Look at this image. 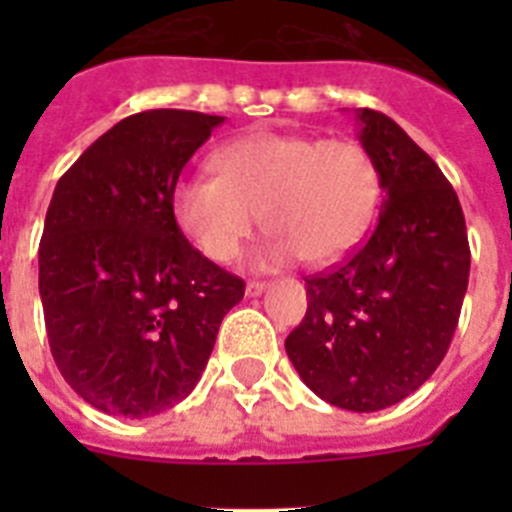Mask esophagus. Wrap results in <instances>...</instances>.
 Here are the masks:
<instances>
[{"label": "esophagus", "mask_w": 512, "mask_h": 512, "mask_svg": "<svg viewBox=\"0 0 512 512\" xmlns=\"http://www.w3.org/2000/svg\"><path fill=\"white\" fill-rule=\"evenodd\" d=\"M266 287H269V284H266V282H248V284H246V297H259V295H264Z\"/></svg>", "instance_id": "1"}]
</instances>
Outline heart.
<instances>
[{
    "label": "heart",
    "mask_w": 512,
    "mask_h": 512,
    "mask_svg": "<svg viewBox=\"0 0 512 512\" xmlns=\"http://www.w3.org/2000/svg\"><path fill=\"white\" fill-rule=\"evenodd\" d=\"M215 176H189L174 187L182 233L217 264H230L261 223L274 233L264 264L300 256L320 266L364 238L379 202L372 156L346 138L253 133L210 158Z\"/></svg>",
    "instance_id": "heart-1"
}]
</instances>
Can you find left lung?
<instances>
[{"label":"left lung","mask_w":512,"mask_h":512,"mask_svg":"<svg viewBox=\"0 0 512 512\" xmlns=\"http://www.w3.org/2000/svg\"><path fill=\"white\" fill-rule=\"evenodd\" d=\"M382 187L379 220L333 269L305 279L307 312L284 341L320 400L374 413L436 372L469 284L467 223L438 164L377 110H356Z\"/></svg>","instance_id":"obj_1"}]
</instances>
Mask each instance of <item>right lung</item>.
<instances>
[{
    "instance_id": "1",
    "label": "right lung",
    "mask_w": 512,
    "mask_h": 512,
    "mask_svg": "<svg viewBox=\"0 0 512 512\" xmlns=\"http://www.w3.org/2000/svg\"><path fill=\"white\" fill-rule=\"evenodd\" d=\"M225 117L146 110L58 179L40 238V300L58 372L107 415L140 420L200 382L246 284L184 238L174 187Z\"/></svg>"
}]
</instances>
